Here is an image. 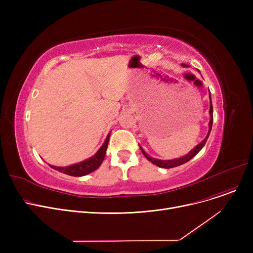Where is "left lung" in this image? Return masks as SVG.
Listing matches in <instances>:
<instances>
[{
	"label": "left lung",
	"mask_w": 253,
	"mask_h": 253,
	"mask_svg": "<svg viewBox=\"0 0 253 253\" xmlns=\"http://www.w3.org/2000/svg\"><path fill=\"white\" fill-rule=\"evenodd\" d=\"M181 65L183 66V68H187V66H188L187 64H184V63H182ZM198 72H199V74H201L200 71H199V70H198ZM209 99H210V109H209L210 120H209L208 133H207L206 137H205L200 143L197 144L196 147H195L192 151H190V153H188L187 155H184V156H182V157H180V158L173 159V160H160V159H156V158L151 157L150 155H148L147 153L144 152V150H143L141 147H139L140 150H141V152H142V154L144 155V157L147 158L148 160H149L150 162H152L153 164H155V165H157V166H159V167H161V168H167V169H168V168L177 167V166H179V165H182V164H184V163L189 162V161L191 160V159H193L199 152H200V151L202 150V148L205 145V143H206V141H207V139H208V137H209V134H210V131H211V128H212V123H213V108H212L210 91H209Z\"/></svg>",
	"instance_id": "1"
}]
</instances>
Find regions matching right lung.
Returning <instances> with one entry per match:
<instances>
[{
  "label": "right lung",
  "instance_id": "1",
  "mask_svg": "<svg viewBox=\"0 0 253 253\" xmlns=\"http://www.w3.org/2000/svg\"><path fill=\"white\" fill-rule=\"evenodd\" d=\"M111 136V132L106 136L104 142L102 143L99 150L95 153V155H93L91 158L87 159V160H84L82 162H79L70 166H64V167H59V166H54V165H50L51 168L54 170H57L61 173L68 174L71 176H84L87 175L91 172L96 170L104 160V157L106 154V149H108V144Z\"/></svg>",
  "mask_w": 253,
  "mask_h": 253
}]
</instances>
